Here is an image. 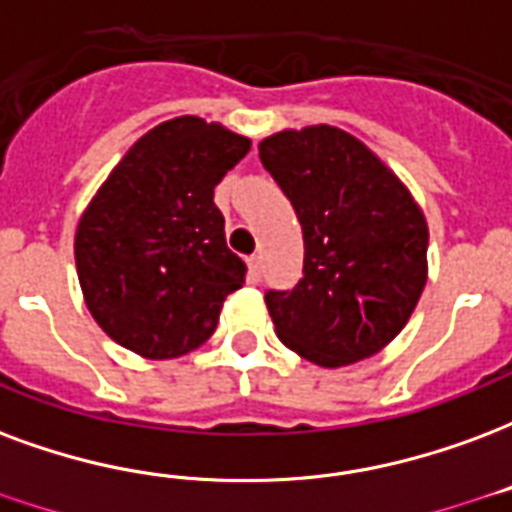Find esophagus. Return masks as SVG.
I'll return each instance as SVG.
<instances>
[{
    "mask_svg": "<svg viewBox=\"0 0 512 512\" xmlns=\"http://www.w3.org/2000/svg\"><path fill=\"white\" fill-rule=\"evenodd\" d=\"M246 276H249V282H260V276H263V260L257 255L246 260Z\"/></svg>",
    "mask_w": 512,
    "mask_h": 512,
    "instance_id": "obj_1",
    "label": "esophagus"
}]
</instances>
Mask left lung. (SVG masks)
<instances>
[{"mask_svg": "<svg viewBox=\"0 0 512 512\" xmlns=\"http://www.w3.org/2000/svg\"><path fill=\"white\" fill-rule=\"evenodd\" d=\"M260 162L304 230V279L268 290L276 336L336 369L393 342L426 285L429 227L391 168L328 124L276 132Z\"/></svg>", "mask_w": 512, "mask_h": 512, "instance_id": "8db88e82", "label": "left lung"}]
</instances>
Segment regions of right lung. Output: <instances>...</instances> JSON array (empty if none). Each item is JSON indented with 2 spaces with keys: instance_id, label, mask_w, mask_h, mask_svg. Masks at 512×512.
Instances as JSON below:
<instances>
[{
  "instance_id": "1",
  "label": "right lung",
  "mask_w": 512,
  "mask_h": 512,
  "mask_svg": "<svg viewBox=\"0 0 512 512\" xmlns=\"http://www.w3.org/2000/svg\"><path fill=\"white\" fill-rule=\"evenodd\" d=\"M249 138L179 116L111 170L75 230L83 298L102 331L143 358H179L214 333L246 266L227 249L214 187Z\"/></svg>"
}]
</instances>
